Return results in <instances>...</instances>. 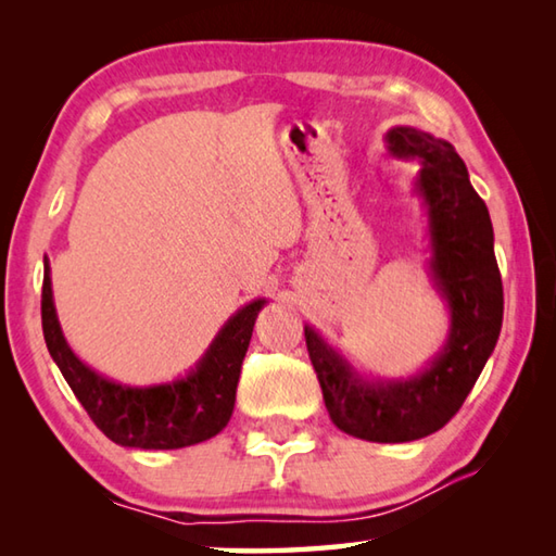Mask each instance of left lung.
<instances>
[{"mask_svg": "<svg viewBox=\"0 0 556 556\" xmlns=\"http://www.w3.org/2000/svg\"><path fill=\"white\" fill-rule=\"evenodd\" d=\"M388 142L397 156L421 159L419 193L429 205L434 244L431 269L451 306L448 343L419 378L368 384L312 328L304 336L333 425L357 439L400 444L448 425L473 390L501 336L503 279L491 215L456 149L412 127H394Z\"/></svg>", "mask_w": 556, "mask_h": 556, "instance_id": "1", "label": "left lung"}]
</instances>
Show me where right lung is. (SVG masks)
Returning a JSON list of instances; mask_svg holds the SVG:
<instances>
[{
  "instance_id": "right-lung-1",
  "label": "right lung",
  "mask_w": 556,
  "mask_h": 556,
  "mask_svg": "<svg viewBox=\"0 0 556 556\" xmlns=\"http://www.w3.org/2000/svg\"><path fill=\"white\" fill-rule=\"evenodd\" d=\"M265 301L240 308L186 380L159 388H122L86 368L55 318L49 265L43 267L41 326L49 353L88 417L108 439L135 448H184L218 434L235 407V390L255 318Z\"/></svg>"
}]
</instances>
